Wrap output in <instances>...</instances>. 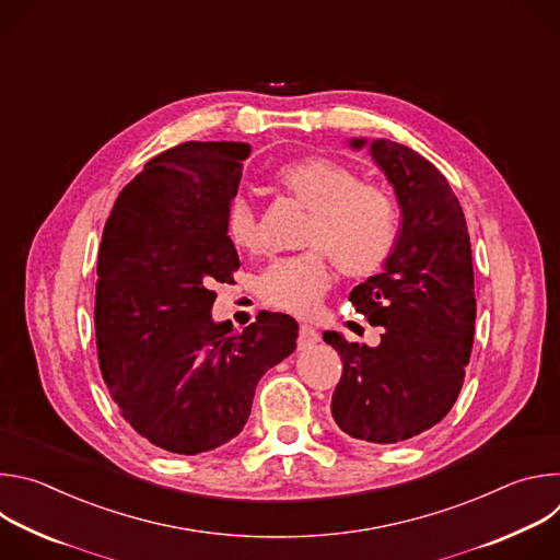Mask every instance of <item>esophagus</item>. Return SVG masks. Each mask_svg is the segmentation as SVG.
Masks as SVG:
<instances>
[{
  "label": "esophagus",
  "instance_id": "1",
  "mask_svg": "<svg viewBox=\"0 0 560 560\" xmlns=\"http://www.w3.org/2000/svg\"><path fill=\"white\" fill-rule=\"evenodd\" d=\"M296 343H299V348H310V346L318 343V332H316L312 326L301 324V326H299V339H296Z\"/></svg>",
  "mask_w": 560,
  "mask_h": 560
}]
</instances>
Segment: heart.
I'll use <instances>...</instances> for the list:
<instances>
[{
    "mask_svg": "<svg viewBox=\"0 0 560 560\" xmlns=\"http://www.w3.org/2000/svg\"><path fill=\"white\" fill-rule=\"evenodd\" d=\"M279 186L310 210L303 234L310 248L272 261L259 277L261 299L292 314H312L330 288V257L348 277H372L392 257L398 238L394 199L374 184L328 156H301L277 173ZM228 242L242 253L264 248L255 212L234 199L223 219Z\"/></svg>",
    "mask_w": 560,
    "mask_h": 560,
    "instance_id": "obj_1",
    "label": "heart"
}]
</instances>
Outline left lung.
I'll list each match as a JSON object with an SVG mask.
<instances>
[{
  "label": "left lung",
  "instance_id": "8db88e82",
  "mask_svg": "<svg viewBox=\"0 0 560 560\" xmlns=\"http://www.w3.org/2000/svg\"><path fill=\"white\" fill-rule=\"evenodd\" d=\"M370 148L392 184L401 225L383 270L350 292L372 326L376 348L324 332L343 374L332 417L352 439L408 441L452 410L474 343V270L465 217L447 179L412 148L389 139H350Z\"/></svg>",
  "mask_w": 560,
  "mask_h": 560
}]
</instances>
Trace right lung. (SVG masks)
<instances>
[{
	"label": "right lung",
	"instance_id": "obj_1",
	"mask_svg": "<svg viewBox=\"0 0 560 560\" xmlns=\"http://www.w3.org/2000/svg\"><path fill=\"white\" fill-rule=\"evenodd\" d=\"M250 145L186 141L152 156L106 221L95 296L100 368L121 417L173 454L210 452L244 430L259 378L296 348L281 312L232 335L210 310L238 255L223 219Z\"/></svg>",
	"mask_w": 560,
	"mask_h": 560
}]
</instances>
